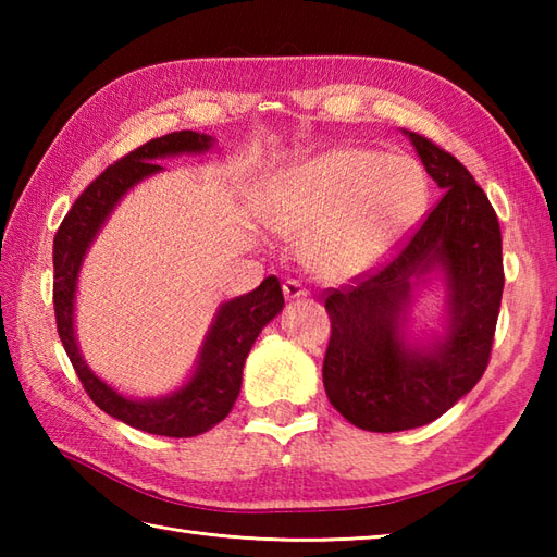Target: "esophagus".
<instances>
[{"instance_id": "1", "label": "esophagus", "mask_w": 557, "mask_h": 557, "mask_svg": "<svg viewBox=\"0 0 557 557\" xmlns=\"http://www.w3.org/2000/svg\"><path fill=\"white\" fill-rule=\"evenodd\" d=\"M282 292H285V299L287 301H297V299H304L306 294V287L301 285V282H297V280H287L285 285H282Z\"/></svg>"}]
</instances>
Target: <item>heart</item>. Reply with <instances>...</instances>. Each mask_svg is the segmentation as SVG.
<instances>
[{
	"label": "heart",
	"mask_w": 557,
	"mask_h": 557,
	"mask_svg": "<svg viewBox=\"0 0 557 557\" xmlns=\"http://www.w3.org/2000/svg\"><path fill=\"white\" fill-rule=\"evenodd\" d=\"M429 180L417 160L339 146L287 170L258 203L270 232L301 237L318 277L342 282L373 268L425 208Z\"/></svg>",
	"instance_id": "obj_1"
}]
</instances>
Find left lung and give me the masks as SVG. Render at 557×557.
Wrapping results in <instances>:
<instances>
[{"label":"left lung","instance_id":"left-lung-1","mask_svg":"<svg viewBox=\"0 0 557 557\" xmlns=\"http://www.w3.org/2000/svg\"><path fill=\"white\" fill-rule=\"evenodd\" d=\"M401 134L443 198L385 268L325 299L333 323L323 361L327 399L373 433L431 423L479 383L505 285L500 224L488 196L449 152L407 128ZM433 278L444 285V333L413 341L410 309Z\"/></svg>","mask_w":557,"mask_h":557}]
</instances>
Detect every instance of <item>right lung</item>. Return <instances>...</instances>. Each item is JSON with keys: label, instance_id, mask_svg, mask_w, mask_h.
<instances>
[{"label": "right lung", "instance_id": "1", "mask_svg": "<svg viewBox=\"0 0 557 557\" xmlns=\"http://www.w3.org/2000/svg\"><path fill=\"white\" fill-rule=\"evenodd\" d=\"M215 138L198 132H174L152 138L104 170L76 203L71 206L54 236V315L62 345L74 363L78 381L96 405L110 417L138 431L168 437H191L206 433L232 411L242 389L244 361L256 337L275 318L285 297L280 280L265 277L260 287L218 306L215 318L200 345L191 375L160 397H132L108 385L83 359L76 339V289L81 265L104 222L122 198L148 176L160 174V160L180 156H203Z\"/></svg>", "mask_w": 557, "mask_h": 557}]
</instances>
